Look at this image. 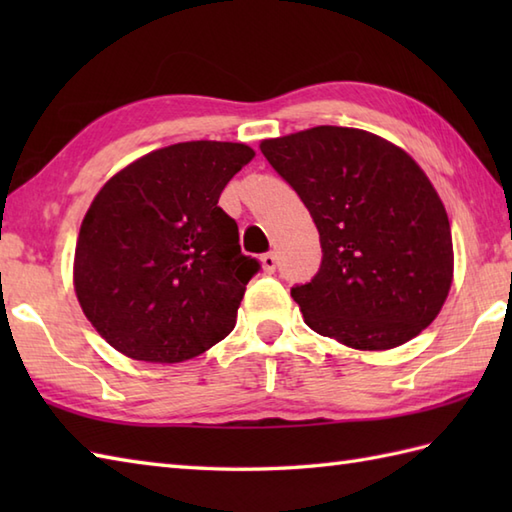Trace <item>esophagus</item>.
<instances>
[{"mask_svg": "<svg viewBox=\"0 0 512 512\" xmlns=\"http://www.w3.org/2000/svg\"><path fill=\"white\" fill-rule=\"evenodd\" d=\"M262 266H264L266 273H275V268H277V257H275V253L262 255Z\"/></svg>", "mask_w": 512, "mask_h": 512, "instance_id": "esophagus-1", "label": "esophagus"}]
</instances>
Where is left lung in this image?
<instances>
[{
    "mask_svg": "<svg viewBox=\"0 0 512 512\" xmlns=\"http://www.w3.org/2000/svg\"><path fill=\"white\" fill-rule=\"evenodd\" d=\"M259 149L319 231V273L290 290L303 321L363 352L391 350L431 325L453 284V239L418 162L372 132L336 125Z\"/></svg>",
    "mask_w": 512,
    "mask_h": 512,
    "instance_id": "1",
    "label": "left lung"
}]
</instances>
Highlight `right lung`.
<instances>
[{
  "instance_id": "add662e5",
  "label": "right lung",
  "mask_w": 512,
  "mask_h": 512,
  "mask_svg": "<svg viewBox=\"0 0 512 512\" xmlns=\"http://www.w3.org/2000/svg\"><path fill=\"white\" fill-rule=\"evenodd\" d=\"M255 158L244 143L191 140L151 151L96 193L74 250L81 310L114 350L182 363L235 328L259 264L217 200Z\"/></svg>"
}]
</instances>
